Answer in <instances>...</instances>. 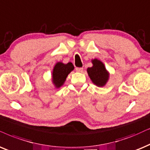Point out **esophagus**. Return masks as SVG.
Returning a JSON list of instances; mask_svg holds the SVG:
<instances>
[{
  "mask_svg": "<svg viewBox=\"0 0 150 150\" xmlns=\"http://www.w3.org/2000/svg\"><path fill=\"white\" fill-rule=\"evenodd\" d=\"M75 71L77 72H82L83 71V68H76Z\"/></svg>",
  "mask_w": 150,
  "mask_h": 150,
  "instance_id": "obj_1",
  "label": "esophagus"
}]
</instances>
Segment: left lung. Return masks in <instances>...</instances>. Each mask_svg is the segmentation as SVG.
<instances>
[{
  "label": "left lung",
  "instance_id": "8db88e82",
  "mask_svg": "<svg viewBox=\"0 0 150 150\" xmlns=\"http://www.w3.org/2000/svg\"><path fill=\"white\" fill-rule=\"evenodd\" d=\"M91 62L93 66L86 70L91 80L98 87L105 86L109 79V71L106 69L105 64L98 59H92Z\"/></svg>",
  "mask_w": 150,
  "mask_h": 150
}]
</instances>
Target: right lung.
Here are the masks:
<instances>
[{"label":"right lung","instance_id":"right-lung-1","mask_svg":"<svg viewBox=\"0 0 150 150\" xmlns=\"http://www.w3.org/2000/svg\"><path fill=\"white\" fill-rule=\"evenodd\" d=\"M74 70V66L71 62L64 64L61 62L56 63L53 68L52 73V84L55 88H59L65 82L69 74Z\"/></svg>","mask_w":150,"mask_h":150}]
</instances>
